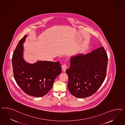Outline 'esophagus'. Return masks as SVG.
Listing matches in <instances>:
<instances>
[{
	"label": "esophagus",
	"mask_w": 125,
	"mask_h": 125,
	"mask_svg": "<svg viewBox=\"0 0 125 125\" xmlns=\"http://www.w3.org/2000/svg\"><path fill=\"white\" fill-rule=\"evenodd\" d=\"M62 70L63 72H65L66 71V70L67 69V66L66 65V64H63V65H62Z\"/></svg>",
	"instance_id": "34e87169"
}]
</instances>
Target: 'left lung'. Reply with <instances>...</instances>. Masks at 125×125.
<instances>
[{
	"label": "left lung",
	"mask_w": 125,
	"mask_h": 125,
	"mask_svg": "<svg viewBox=\"0 0 125 125\" xmlns=\"http://www.w3.org/2000/svg\"><path fill=\"white\" fill-rule=\"evenodd\" d=\"M108 56L103 47L71 57L70 67L66 70L70 92L78 98L94 94L105 80Z\"/></svg>",
	"instance_id": "obj_1"
}]
</instances>
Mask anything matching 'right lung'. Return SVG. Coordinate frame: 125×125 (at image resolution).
Listing matches in <instances>:
<instances>
[{
  "mask_svg": "<svg viewBox=\"0 0 125 125\" xmlns=\"http://www.w3.org/2000/svg\"><path fill=\"white\" fill-rule=\"evenodd\" d=\"M25 36L16 46L12 58L14 76L20 88L27 94L41 97L49 92L57 76L62 72L59 61H38L30 64L24 60Z\"/></svg>",
  "mask_w": 125,
  "mask_h": 125,
  "instance_id": "right-lung-1",
  "label": "right lung"
}]
</instances>
